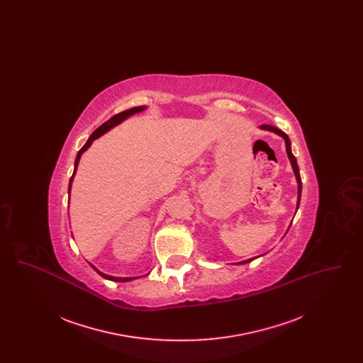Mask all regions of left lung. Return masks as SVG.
I'll return each instance as SVG.
<instances>
[{
    "mask_svg": "<svg viewBox=\"0 0 363 363\" xmlns=\"http://www.w3.org/2000/svg\"><path fill=\"white\" fill-rule=\"evenodd\" d=\"M259 128H261V129H265V130H269V132H275L277 135L284 138V141H286V151H287V155H289V159H290V162H291L294 173H295V177H296V182H298V203H296V209H298V207H299V201H301V193H302V181H301L299 169H298V164H296V159H295V156H294L293 152H291V143H290V138H289V136H287L284 132H281L280 129H277V128L272 126V125H261ZM252 259H253L242 261L240 264L249 262V261H252Z\"/></svg>",
    "mask_w": 363,
    "mask_h": 363,
    "instance_id": "8db88e82",
    "label": "left lung"
}]
</instances>
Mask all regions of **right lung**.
Returning <instances> with one entry per match:
<instances>
[{"instance_id": "add662e5", "label": "right lung", "mask_w": 363, "mask_h": 363, "mask_svg": "<svg viewBox=\"0 0 363 363\" xmlns=\"http://www.w3.org/2000/svg\"><path fill=\"white\" fill-rule=\"evenodd\" d=\"M143 110H145V106H138V107H132V108H129V110H125V111H122L120 114H116L114 117H111L108 121L104 122V125H101L91 136L89 138L86 140V144L83 145V148L77 152V156H76V160H74V170H73V174H72V177H70L69 181V189H68V193H70V185H72V181H73V177H74V173H76V170H77V164H79V160H80V156L82 154L86 151V148H89V145L92 144V141L95 140V138H101L104 133H106L107 130H110L111 128H114L116 125H118V123H121L123 120H126L128 117H130V116H133V114H136V113H140V111H143ZM101 277H104V279H108V280H114V281H129V280H133V279H136V277H108V275H104L102 272H99L94 265H91Z\"/></svg>"}]
</instances>
